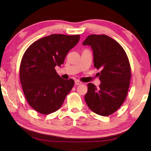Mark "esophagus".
I'll return each mask as SVG.
<instances>
[{
    "label": "esophagus",
    "mask_w": 151,
    "mask_h": 151,
    "mask_svg": "<svg viewBox=\"0 0 151 151\" xmlns=\"http://www.w3.org/2000/svg\"><path fill=\"white\" fill-rule=\"evenodd\" d=\"M75 85H81L82 84V82L78 81V80H76V81H75Z\"/></svg>",
    "instance_id": "obj_1"
}]
</instances>
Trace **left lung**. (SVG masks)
Segmentation results:
<instances>
[{"label": "left lung", "mask_w": 151, "mask_h": 151, "mask_svg": "<svg viewBox=\"0 0 151 151\" xmlns=\"http://www.w3.org/2000/svg\"><path fill=\"white\" fill-rule=\"evenodd\" d=\"M82 44L91 46L94 67L101 69L99 88L89 83L85 101L95 114L108 116L121 107L127 96L131 78L129 58L121 45L106 35H89Z\"/></svg>", "instance_id": "8db88e82"}]
</instances>
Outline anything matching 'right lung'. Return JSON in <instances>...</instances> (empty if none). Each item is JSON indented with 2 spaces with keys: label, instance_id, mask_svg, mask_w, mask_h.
Wrapping results in <instances>:
<instances>
[{
  "label": "right lung",
  "instance_id": "add662e5",
  "mask_svg": "<svg viewBox=\"0 0 151 151\" xmlns=\"http://www.w3.org/2000/svg\"><path fill=\"white\" fill-rule=\"evenodd\" d=\"M80 35L51 34L35 41L22 56L19 77L28 103L39 113L50 114L59 110L75 81L64 80L55 67L60 66Z\"/></svg>",
  "mask_w": 151,
  "mask_h": 151
}]
</instances>
